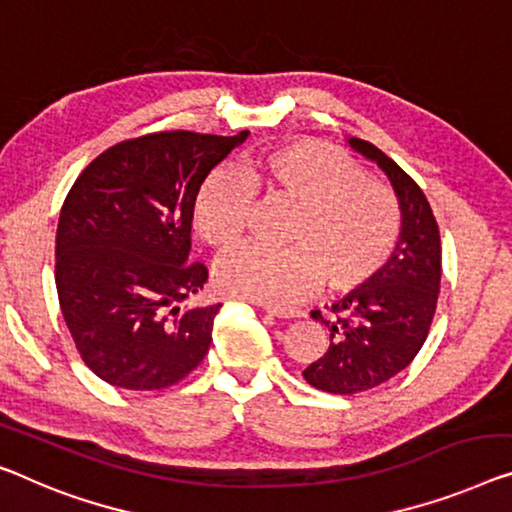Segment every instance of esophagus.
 Returning <instances> with one entry per match:
<instances>
[{
  "instance_id": "obj_1",
  "label": "esophagus",
  "mask_w": 512,
  "mask_h": 512,
  "mask_svg": "<svg viewBox=\"0 0 512 512\" xmlns=\"http://www.w3.org/2000/svg\"><path fill=\"white\" fill-rule=\"evenodd\" d=\"M266 312H269L271 317H278V319L301 317V310H296V308H276V305H269V308H266Z\"/></svg>"
}]
</instances>
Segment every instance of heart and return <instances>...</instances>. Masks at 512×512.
Segmentation results:
<instances>
[{"label": "heart", "mask_w": 512, "mask_h": 512, "mask_svg": "<svg viewBox=\"0 0 512 512\" xmlns=\"http://www.w3.org/2000/svg\"><path fill=\"white\" fill-rule=\"evenodd\" d=\"M250 190L289 207L282 250H246L220 266L227 294L287 305L322 280L345 294L368 285L391 259L400 239V204L384 183L333 144L294 140L248 160L241 174L218 170L195 200V227L220 255L243 246Z\"/></svg>", "instance_id": "heart-1"}]
</instances>
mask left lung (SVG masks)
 I'll use <instances>...</instances> for the list:
<instances>
[{
	"label": "left lung",
	"instance_id": "8db88e82",
	"mask_svg": "<svg viewBox=\"0 0 512 512\" xmlns=\"http://www.w3.org/2000/svg\"><path fill=\"white\" fill-rule=\"evenodd\" d=\"M349 144L391 179L402 209V236L375 280L333 303L329 315L312 312L329 329L331 347L303 377L335 395L370 391L414 361L430 333L441 285L439 225L421 186L372 142L352 137Z\"/></svg>",
	"mask_w": 512,
	"mask_h": 512
}]
</instances>
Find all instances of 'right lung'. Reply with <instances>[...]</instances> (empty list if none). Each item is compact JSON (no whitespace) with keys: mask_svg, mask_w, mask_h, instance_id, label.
I'll use <instances>...</instances> for the list:
<instances>
[{"mask_svg":"<svg viewBox=\"0 0 512 512\" xmlns=\"http://www.w3.org/2000/svg\"><path fill=\"white\" fill-rule=\"evenodd\" d=\"M246 137L137 135L96 156L68 190L55 241L61 315L108 384L160 391L207 356L223 303L183 305L209 280L190 259V227L204 179Z\"/></svg>","mask_w":512,"mask_h":512,"instance_id":"add662e5","label":"right lung"}]
</instances>
